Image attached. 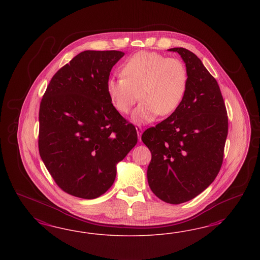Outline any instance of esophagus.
Masks as SVG:
<instances>
[{
  "label": "esophagus",
  "instance_id": "obj_1",
  "mask_svg": "<svg viewBox=\"0 0 260 260\" xmlns=\"http://www.w3.org/2000/svg\"><path fill=\"white\" fill-rule=\"evenodd\" d=\"M136 132H137V135H138V138H139V140H141V134H142V127L140 126H136Z\"/></svg>",
  "mask_w": 260,
  "mask_h": 260
}]
</instances>
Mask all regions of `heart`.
Returning a JSON list of instances; mask_svg holds the SVG:
<instances>
[{"label": "heart", "instance_id": "heart-1", "mask_svg": "<svg viewBox=\"0 0 260 260\" xmlns=\"http://www.w3.org/2000/svg\"><path fill=\"white\" fill-rule=\"evenodd\" d=\"M122 74L123 77L108 80L107 92L121 114H127L141 99L133 114L136 123L150 122L157 114L171 115L187 90L188 71L184 63L157 52H137L124 64Z\"/></svg>", "mask_w": 260, "mask_h": 260}]
</instances>
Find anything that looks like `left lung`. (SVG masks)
I'll return each instance as SVG.
<instances>
[{
  "label": "left lung",
  "instance_id": "8db88e82",
  "mask_svg": "<svg viewBox=\"0 0 260 260\" xmlns=\"http://www.w3.org/2000/svg\"><path fill=\"white\" fill-rule=\"evenodd\" d=\"M178 52L186 63L188 85L178 109L147 128L142 141L151 152L148 182L164 202L181 204L207 189L220 171L228 135V115L220 88L194 53Z\"/></svg>",
  "mask_w": 260,
  "mask_h": 260
}]
</instances>
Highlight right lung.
Instances as JSON below:
<instances>
[{"mask_svg":"<svg viewBox=\"0 0 260 260\" xmlns=\"http://www.w3.org/2000/svg\"><path fill=\"white\" fill-rule=\"evenodd\" d=\"M118 50H86L50 80L39 110L40 156L57 186L84 199L104 194L116 164L137 143L135 126L110 102L107 83Z\"/></svg>","mask_w":260,"mask_h":260,"instance_id":"add662e5","label":"right lung"}]
</instances>
